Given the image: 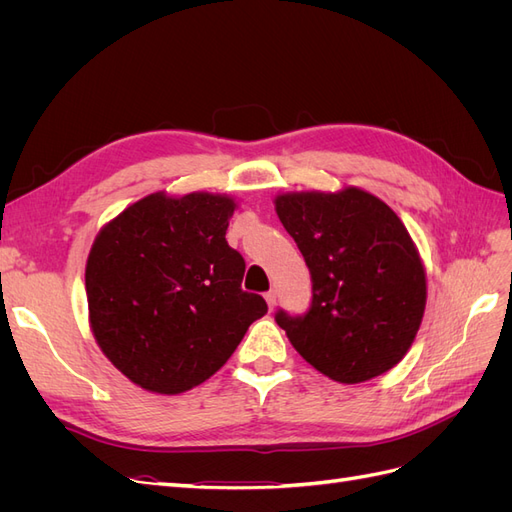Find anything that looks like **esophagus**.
Returning a JSON list of instances; mask_svg holds the SVG:
<instances>
[{
    "mask_svg": "<svg viewBox=\"0 0 512 512\" xmlns=\"http://www.w3.org/2000/svg\"><path fill=\"white\" fill-rule=\"evenodd\" d=\"M265 301H267L269 309H273V307H275V301H277V297H275V290H269V292L265 294Z\"/></svg>",
    "mask_w": 512,
    "mask_h": 512,
    "instance_id": "34e87169",
    "label": "esophagus"
}]
</instances>
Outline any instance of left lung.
<instances>
[{"mask_svg": "<svg viewBox=\"0 0 512 512\" xmlns=\"http://www.w3.org/2000/svg\"><path fill=\"white\" fill-rule=\"evenodd\" d=\"M275 211L312 275V305L275 322L320 374L356 384L395 367L421 327L427 282L397 213L374 194L299 192Z\"/></svg>", "mask_w": 512, "mask_h": 512, "instance_id": "8db88e82", "label": "left lung"}]
</instances>
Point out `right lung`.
<instances>
[{
    "label": "right lung",
    "mask_w": 512,
    "mask_h": 512,
    "mask_svg": "<svg viewBox=\"0 0 512 512\" xmlns=\"http://www.w3.org/2000/svg\"><path fill=\"white\" fill-rule=\"evenodd\" d=\"M235 200L149 194L96 237L85 288L91 331L123 376L177 395L211 378L267 314L241 288L245 260L226 241Z\"/></svg>",
    "instance_id": "right-lung-1"
}]
</instances>
